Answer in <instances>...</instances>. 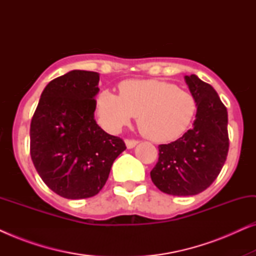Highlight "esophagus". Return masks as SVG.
I'll return each mask as SVG.
<instances>
[{
  "instance_id": "1",
  "label": "esophagus",
  "mask_w": 256,
  "mask_h": 256,
  "mask_svg": "<svg viewBox=\"0 0 256 256\" xmlns=\"http://www.w3.org/2000/svg\"><path fill=\"white\" fill-rule=\"evenodd\" d=\"M124 142H126V146H127L128 149L134 148V146L138 143V140H130V138H127Z\"/></svg>"
}]
</instances>
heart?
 Masks as SVG:
<instances>
[{"label": "heart", "instance_id": "heart-1", "mask_svg": "<svg viewBox=\"0 0 256 256\" xmlns=\"http://www.w3.org/2000/svg\"><path fill=\"white\" fill-rule=\"evenodd\" d=\"M100 124L118 132L138 115V127L146 138L166 142L188 130L198 104L194 94L160 80H124L118 84V96L102 90L96 96Z\"/></svg>", "mask_w": 256, "mask_h": 256}]
</instances>
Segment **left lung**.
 <instances>
[{
  "mask_svg": "<svg viewBox=\"0 0 256 256\" xmlns=\"http://www.w3.org/2000/svg\"><path fill=\"white\" fill-rule=\"evenodd\" d=\"M198 104L194 127L168 144L158 146V162L150 172L164 194L194 196L206 190L222 171L228 152L227 110L216 90L196 74L185 76Z\"/></svg>",
  "mask_w": 256,
  "mask_h": 256,
  "instance_id": "left-lung-1",
  "label": "left lung"
}]
</instances>
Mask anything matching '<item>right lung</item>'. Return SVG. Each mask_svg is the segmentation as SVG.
<instances>
[{
	"label": "right lung",
	"mask_w": 256,
	"mask_h": 256,
	"mask_svg": "<svg viewBox=\"0 0 256 256\" xmlns=\"http://www.w3.org/2000/svg\"><path fill=\"white\" fill-rule=\"evenodd\" d=\"M98 72L73 70L50 82L30 124V155L52 191L68 199L98 194L115 158L126 150L122 138L107 134L94 118Z\"/></svg>",
	"instance_id": "right-lung-1"
}]
</instances>
